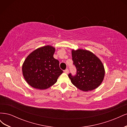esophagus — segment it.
Wrapping results in <instances>:
<instances>
[{"mask_svg":"<svg viewBox=\"0 0 127 127\" xmlns=\"http://www.w3.org/2000/svg\"><path fill=\"white\" fill-rule=\"evenodd\" d=\"M64 72L65 73H66V74H68V72H69L68 69H66V70H64Z\"/></svg>","mask_w":127,"mask_h":127,"instance_id":"obj_1","label":"esophagus"}]
</instances>
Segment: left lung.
Instances as JSON below:
<instances>
[{
	"instance_id": "obj_1",
	"label": "left lung",
	"mask_w": 127,
	"mask_h": 127,
	"mask_svg": "<svg viewBox=\"0 0 127 127\" xmlns=\"http://www.w3.org/2000/svg\"><path fill=\"white\" fill-rule=\"evenodd\" d=\"M72 59L77 69L75 76L68 75L71 82L84 92L94 90L101 85L105 75L102 61L92 52L83 49H72Z\"/></svg>"
}]
</instances>
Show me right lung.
<instances>
[{
    "mask_svg": "<svg viewBox=\"0 0 127 127\" xmlns=\"http://www.w3.org/2000/svg\"><path fill=\"white\" fill-rule=\"evenodd\" d=\"M55 48L45 45L36 49L26 57L22 65L25 80L32 87L45 90L57 82L63 71L53 55Z\"/></svg>",
    "mask_w": 127,
    "mask_h": 127,
    "instance_id": "obj_1",
    "label": "right lung"
}]
</instances>
